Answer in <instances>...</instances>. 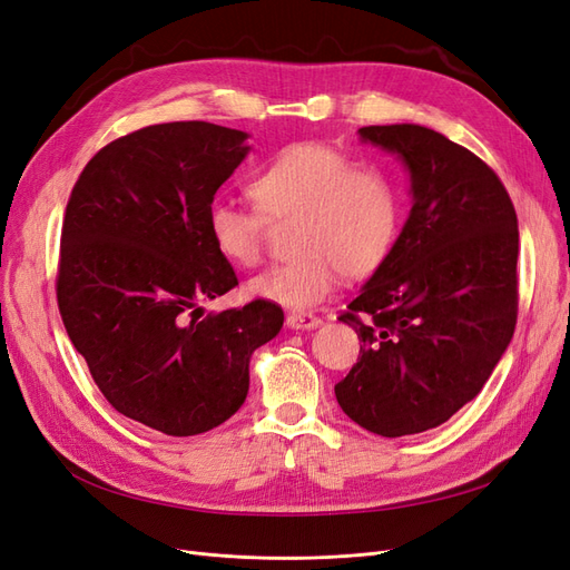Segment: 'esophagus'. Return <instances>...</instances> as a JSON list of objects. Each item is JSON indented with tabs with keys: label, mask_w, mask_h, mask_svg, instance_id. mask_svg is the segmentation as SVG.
Returning <instances> with one entry per match:
<instances>
[{
	"label": "esophagus",
	"mask_w": 570,
	"mask_h": 570,
	"mask_svg": "<svg viewBox=\"0 0 570 570\" xmlns=\"http://www.w3.org/2000/svg\"><path fill=\"white\" fill-rule=\"evenodd\" d=\"M321 325V318L318 316H312V314H289L287 316V327H292V331H314V327Z\"/></svg>",
	"instance_id": "34e87169"
}]
</instances>
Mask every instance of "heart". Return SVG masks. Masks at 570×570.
Instances as JSON below:
<instances>
[{"label":"heart","instance_id":"obj_1","mask_svg":"<svg viewBox=\"0 0 570 570\" xmlns=\"http://www.w3.org/2000/svg\"><path fill=\"white\" fill-rule=\"evenodd\" d=\"M258 212L216 202L206 212L216 252L239 268L262 262L266 218L295 223L292 262L249 283V295L287 308H312L331 295L340 273L368 278L394 249L402 195L377 168L356 164L333 147L302 142L281 149L249 180Z\"/></svg>","mask_w":570,"mask_h":570}]
</instances>
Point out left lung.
Wrapping results in <instances>:
<instances>
[{
  "instance_id": "1",
  "label": "left lung",
  "mask_w": 570,
  "mask_h": 570,
  "mask_svg": "<svg viewBox=\"0 0 570 570\" xmlns=\"http://www.w3.org/2000/svg\"><path fill=\"white\" fill-rule=\"evenodd\" d=\"M402 161L411 212L340 321L364 342L337 404L383 438L450 421L488 383L519 312V218L494 170L433 128H358Z\"/></svg>"
}]
</instances>
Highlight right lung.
<instances>
[{
  "label": "right lung",
  "instance_id": "obj_1",
  "mask_svg": "<svg viewBox=\"0 0 570 570\" xmlns=\"http://www.w3.org/2000/svg\"><path fill=\"white\" fill-rule=\"evenodd\" d=\"M247 140L206 120L135 130L95 154L66 206V333L118 413L174 438L206 433L245 404L249 358L285 321L264 299L209 316L199 306L237 285L206 212Z\"/></svg>",
  "mask_w": 570,
  "mask_h": 570
}]
</instances>
